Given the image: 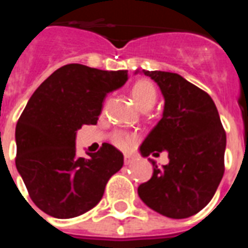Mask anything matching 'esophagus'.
<instances>
[{
    "label": "esophagus",
    "instance_id": "1",
    "mask_svg": "<svg viewBox=\"0 0 248 248\" xmlns=\"http://www.w3.org/2000/svg\"><path fill=\"white\" fill-rule=\"evenodd\" d=\"M132 157L130 155H124V165H128V163H131Z\"/></svg>",
    "mask_w": 248,
    "mask_h": 248
}]
</instances>
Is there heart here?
<instances>
[{
  "mask_svg": "<svg viewBox=\"0 0 248 248\" xmlns=\"http://www.w3.org/2000/svg\"><path fill=\"white\" fill-rule=\"evenodd\" d=\"M132 99L135 100L136 105L139 107L141 110H149L153 108L157 101V89L155 86L148 81V79H140L134 85L131 90ZM132 139L131 135L124 134V132H116L113 135V143L116 144L117 147L122 148V149H127L131 147Z\"/></svg>",
  "mask_w": 248,
  "mask_h": 248,
  "instance_id": "obj_1",
  "label": "heart"
}]
</instances>
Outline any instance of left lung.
Returning <instances> with one entry per match:
<instances>
[{
    "instance_id": "1",
    "label": "left lung",
    "mask_w": 248,
    "mask_h": 248,
    "mask_svg": "<svg viewBox=\"0 0 248 248\" xmlns=\"http://www.w3.org/2000/svg\"><path fill=\"white\" fill-rule=\"evenodd\" d=\"M165 97L162 118L140 147L143 157L166 151L170 162L138 188L148 207L171 219L196 215L212 200L224 175L227 135L211 96L177 73L143 71Z\"/></svg>"
}]
</instances>
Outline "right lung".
<instances>
[{"label": "right lung", "instance_id": "add662e5", "mask_svg": "<svg viewBox=\"0 0 248 248\" xmlns=\"http://www.w3.org/2000/svg\"><path fill=\"white\" fill-rule=\"evenodd\" d=\"M127 81V71L67 64L41 83L15 128V165L37 207L71 219L100 202L124 155L104 143L89 158L76 155V132L96 124L107 93Z\"/></svg>", "mask_w": 248, "mask_h": 248}]
</instances>
